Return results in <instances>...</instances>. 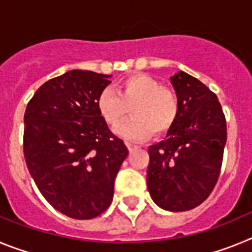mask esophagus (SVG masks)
I'll return each mask as SVG.
<instances>
[{
  "instance_id": "1",
  "label": "esophagus",
  "mask_w": 252,
  "mask_h": 252,
  "mask_svg": "<svg viewBox=\"0 0 252 252\" xmlns=\"http://www.w3.org/2000/svg\"><path fill=\"white\" fill-rule=\"evenodd\" d=\"M126 145H127L128 150H130V151L133 150V149H136V148H137V145H135V144H131V142H127Z\"/></svg>"
}]
</instances>
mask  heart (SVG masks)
Returning <instances> with one entry per match:
<instances>
[{"instance_id":"1","label":"heart","mask_w":252,"mask_h":252,"mask_svg":"<svg viewBox=\"0 0 252 252\" xmlns=\"http://www.w3.org/2000/svg\"><path fill=\"white\" fill-rule=\"evenodd\" d=\"M97 108L106 124L115 127L128 115L132 119L116 128L119 136L144 140L164 135L173 128L180 113V98L175 91L162 87L155 78L137 73L117 84V92L106 88L97 98Z\"/></svg>"}]
</instances>
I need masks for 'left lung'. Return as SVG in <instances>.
Here are the masks:
<instances>
[{
	"mask_svg": "<svg viewBox=\"0 0 252 252\" xmlns=\"http://www.w3.org/2000/svg\"><path fill=\"white\" fill-rule=\"evenodd\" d=\"M170 79L180 113L168 137L149 148L148 189L158 206L180 212L203 203L217 184L227 127L221 103L206 84L186 72Z\"/></svg>",
	"mask_w": 252,
	"mask_h": 252,
	"instance_id": "obj_1",
	"label": "left lung"
}]
</instances>
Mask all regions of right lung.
<instances>
[{
    "label": "right lung",
    "instance_id": "obj_1",
    "mask_svg": "<svg viewBox=\"0 0 252 252\" xmlns=\"http://www.w3.org/2000/svg\"><path fill=\"white\" fill-rule=\"evenodd\" d=\"M111 75L69 70L49 79L26 107L24 155L37 189L60 213L98 217L110 207L128 150L97 108Z\"/></svg>",
    "mask_w": 252,
    "mask_h": 252
}]
</instances>
